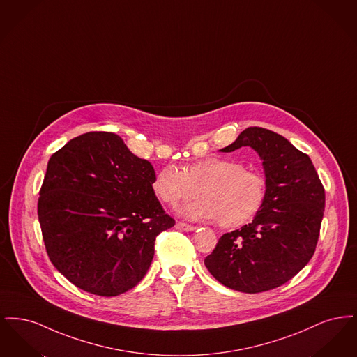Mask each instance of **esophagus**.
<instances>
[{
  "mask_svg": "<svg viewBox=\"0 0 357 357\" xmlns=\"http://www.w3.org/2000/svg\"><path fill=\"white\" fill-rule=\"evenodd\" d=\"M175 226H176V229H179V230H185V231H192V230H195V229H197L195 226L188 225V223H185V222H178Z\"/></svg>",
  "mask_w": 357,
  "mask_h": 357,
  "instance_id": "1",
  "label": "esophagus"
}]
</instances>
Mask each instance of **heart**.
I'll use <instances>...</instances> for the list:
<instances>
[{
    "mask_svg": "<svg viewBox=\"0 0 357 357\" xmlns=\"http://www.w3.org/2000/svg\"><path fill=\"white\" fill-rule=\"evenodd\" d=\"M153 194L163 204L175 206L199 195L179 208L191 221H214L237 227L252 220L265 201L266 181L257 171L243 169L233 159L210 156L187 165L182 171L166 166L153 178Z\"/></svg>",
    "mask_w": 357,
    "mask_h": 357,
    "instance_id": "b5f03b06",
    "label": "heart"
}]
</instances>
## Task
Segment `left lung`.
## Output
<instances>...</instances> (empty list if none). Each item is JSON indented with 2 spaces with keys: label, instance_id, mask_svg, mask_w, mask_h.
I'll return each mask as SVG.
<instances>
[{
  "label": "left lung",
  "instance_id": "obj_1",
  "mask_svg": "<svg viewBox=\"0 0 357 357\" xmlns=\"http://www.w3.org/2000/svg\"><path fill=\"white\" fill-rule=\"evenodd\" d=\"M252 147L266 176L265 201L252 223L223 234L204 265L222 285L243 293L278 288L314 255L325 190L306 153L271 130L249 127L222 149Z\"/></svg>",
  "mask_w": 357,
  "mask_h": 357
}]
</instances>
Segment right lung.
Returning a JSON list of instances; mask_svg holds the SVG:
<instances>
[{"label":"right lung","instance_id":"obj_1","mask_svg":"<svg viewBox=\"0 0 357 357\" xmlns=\"http://www.w3.org/2000/svg\"><path fill=\"white\" fill-rule=\"evenodd\" d=\"M153 178L112 132H86L52 155L37 214L53 266L73 285L114 297L146 275L155 239L175 225Z\"/></svg>","mask_w":357,"mask_h":357}]
</instances>
